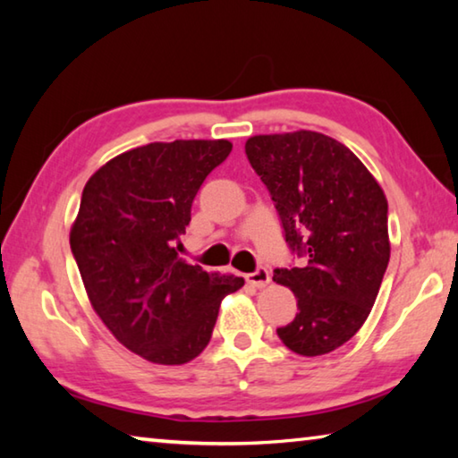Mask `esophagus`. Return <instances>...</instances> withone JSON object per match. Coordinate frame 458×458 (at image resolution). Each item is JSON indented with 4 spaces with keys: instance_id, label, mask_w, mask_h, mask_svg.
Here are the masks:
<instances>
[{
    "instance_id": "1",
    "label": "esophagus",
    "mask_w": 458,
    "mask_h": 458,
    "mask_svg": "<svg viewBox=\"0 0 458 458\" xmlns=\"http://www.w3.org/2000/svg\"><path fill=\"white\" fill-rule=\"evenodd\" d=\"M244 281L248 284L257 286V289H265V286L270 283V273H268L267 268H259V270H254V273H250V275H244Z\"/></svg>"
}]
</instances>
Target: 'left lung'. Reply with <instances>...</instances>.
Instances as JSON below:
<instances>
[{
    "mask_svg": "<svg viewBox=\"0 0 458 458\" xmlns=\"http://www.w3.org/2000/svg\"><path fill=\"white\" fill-rule=\"evenodd\" d=\"M244 149L289 248L307 259L275 270L299 307L278 337L305 358L329 353L366 323L390 262L384 190L353 151L317 131L254 135Z\"/></svg>",
    "mask_w": 458,
    "mask_h": 458,
    "instance_id": "8db88e82",
    "label": "left lung"
}]
</instances>
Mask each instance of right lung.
Segmentation results:
<instances>
[{"instance_id":"right-lung-1","label":"right lung","mask_w":458,"mask_h":458,"mask_svg":"<svg viewBox=\"0 0 458 458\" xmlns=\"http://www.w3.org/2000/svg\"><path fill=\"white\" fill-rule=\"evenodd\" d=\"M232 151L226 139H177L117 155L82 190L71 248L108 331L143 360L182 366L210 344L218 309L242 276L177 257L193 198Z\"/></svg>"}]
</instances>
